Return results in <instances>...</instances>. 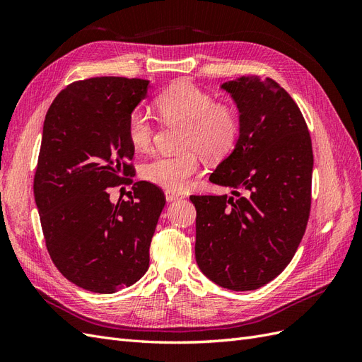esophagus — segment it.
Wrapping results in <instances>:
<instances>
[{
	"label": "esophagus",
	"instance_id": "esophagus-1",
	"mask_svg": "<svg viewBox=\"0 0 362 362\" xmlns=\"http://www.w3.org/2000/svg\"><path fill=\"white\" fill-rule=\"evenodd\" d=\"M164 196H166V201H168V202H173V201H178V199H182V198H184L182 194L170 192V190H166V193H164Z\"/></svg>",
	"mask_w": 362,
	"mask_h": 362
}]
</instances>
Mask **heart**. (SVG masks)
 Wrapping results in <instances>:
<instances>
[{
	"label": "heart",
	"mask_w": 362,
	"mask_h": 362,
	"mask_svg": "<svg viewBox=\"0 0 362 362\" xmlns=\"http://www.w3.org/2000/svg\"><path fill=\"white\" fill-rule=\"evenodd\" d=\"M158 113L164 120L185 125L182 149L180 156L161 154L149 160L141 175L158 187L170 192L184 190L201 169V154L217 160L234 148L240 119L233 107L217 104L214 96L190 83H180L164 90L156 101ZM127 136L137 151H146L154 137V124L151 116L136 108L127 120Z\"/></svg>",
	"instance_id": "obj_1"
}]
</instances>
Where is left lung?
Wrapping results in <instances>:
<instances>
[{"label": "left lung", "instance_id": "obj_1", "mask_svg": "<svg viewBox=\"0 0 362 362\" xmlns=\"http://www.w3.org/2000/svg\"><path fill=\"white\" fill-rule=\"evenodd\" d=\"M221 89L237 107L240 131L210 181L233 190L231 196H190L194 257L217 286L257 290L287 267L303 237L311 206V139L299 107L276 81L246 75Z\"/></svg>", "mask_w": 362, "mask_h": 362}]
</instances>
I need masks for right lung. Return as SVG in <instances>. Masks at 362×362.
<instances>
[{
	"label": "right lung",
	"instance_id": "right-lung-1",
	"mask_svg": "<svg viewBox=\"0 0 362 362\" xmlns=\"http://www.w3.org/2000/svg\"><path fill=\"white\" fill-rule=\"evenodd\" d=\"M148 89V80L122 76L75 81L43 122L35 199L47 249L64 278L93 293L133 286L149 267L163 192L137 181L129 201L108 194L134 173L127 120Z\"/></svg>",
	"mask_w": 362,
	"mask_h": 362
}]
</instances>
